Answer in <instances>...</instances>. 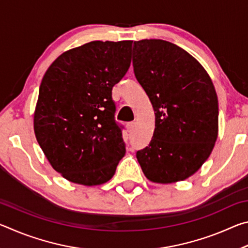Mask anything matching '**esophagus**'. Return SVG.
Here are the masks:
<instances>
[{
	"label": "esophagus",
	"instance_id": "esophagus-1",
	"mask_svg": "<svg viewBox=\"0 0 248 248\" xmlns=\"http://www.w3.org/2000/svg\"><path fill=\"white\" fill-rule=\"evenodd\" d=\"M127 129H128L129 132H132L133 129H134V123H129L127 124Z\"/></svg>",
	"mask_w": 248,
	"mask_h": 248
}]
</instances>
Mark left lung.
<instances>
[{"instance_id":"obj_1","label":"left lung","mask_w":248,"mask_h":248,"mask_svg":"<svg viewBox=\"0 0 248 248\" xmlns=\"http://www.w3.org/2000/svg\"><path fill=\"white\" fill-rule=\"evenodd\" d=\"M134 75L152 103L155 129L137 152L151 182H180L198 170L217 138L219 104L207 71L178 46L161 39L134 41Z\"/></svg>"}]
</instances>
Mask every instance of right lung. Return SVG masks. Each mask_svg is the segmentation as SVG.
<instances>
[{"mask_svg": "<svg viewBox=\"0 0 248 248\" xmlns=\"http://www.w3.org/2000/svg\"><path fill=\"white\" fill-rule=\"evenodd\" d=\"M131 45L91 41L62 53L44 75L33 116L36 139L70 182L106 183L125 154L111 91L131 63Z\"/></svg>", "mask_w": 248, "mask_h": 248, "instance_id": "obj_1", "label": "right lung"}]
</instances>
